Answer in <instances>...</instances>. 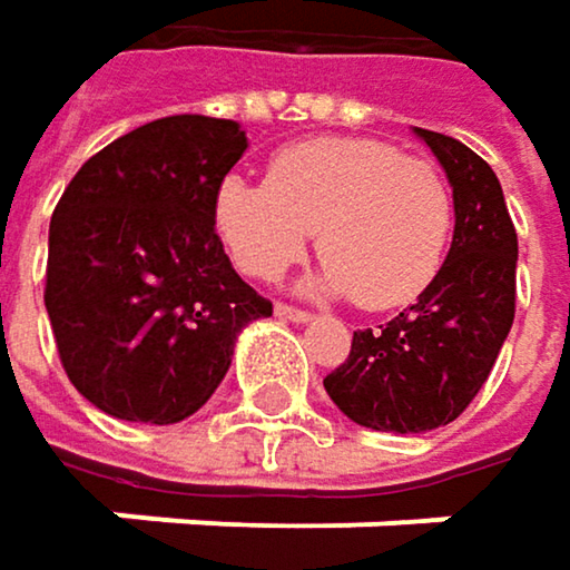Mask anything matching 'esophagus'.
<instances>
[{
  "label": "esophagus",
  "instance_id": "34e87169",
  "mask_svg": "<svg viewBox=\"0 0 570 570\" xmlns=\"http://www.w3.org/2000/svg\"><path fill=\"white\" fill-rule=\"evenodd\" d=\"M277 316L289 320V323H309V313L306 309H296V306H286V303H277Z\"/></svg>",
  "mask_w": 570,
  "mask_h": 570
}]
</instances>
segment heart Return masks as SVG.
<instances>
[{"instance_id": "obj_1", "label": "heart", "mask_w": 570, "mask_h": 570, "mask_svg": "<svg viewBox=\"0 0 570 570\" xmlns=\"http://www.w3.org/2000/svg\"><path fill=\"white\" fill-rule=\"evenodd\" d=\"M214 224L234 264L277 281L313 230L323 267L316 293H350L363 309H396L439 277L455 197L442 168L376 138H313L284 148L267 180L227 174Z\"/></svg>"}]
</instances>
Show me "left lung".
<instances>
[{
    "label": "left lung",
    "instance_id": "8db88e82",
    "mask_svg": "<svg viewBox=\"0 0 570 570\" xmlns=\"http://www.w3.org/2000/svg\"><path fill=\"white\" fill-rule=\"evenodd\" d=\"M452 184L455 230L439 277L353 350L323 386L336 409L376 432L449 425L485 386L514 320V234L495 171L462 141L412 128Z\"/></svg>",
    "mask_w": 570,
    "mask_h": 570
}]
</instances>
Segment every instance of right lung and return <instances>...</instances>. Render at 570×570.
Instances as JSON below:
<instances>
[{
	"mask_svg": "<svg viewBox=\"0 0 570 570\" xmlns=\"http://www.w3.org/2000/svg\"><path fill=\"white\" fill-rule=\"evenodd\" d=\"M247 151L227 118L148 121L81 165L49 227L46 309L71 386L125 422L194 415L237 336L274 306L214 230V194Z\"/></svg>",
	"mask_w": 570,
	"mask_h": 570,
	"instance_id": "add662e5",
	"label": "right lung"
}]
</instances>
